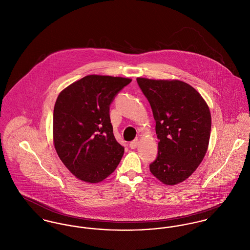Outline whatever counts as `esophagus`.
<instances>
[{"label":"esophagus","mask_w":250,"mask_h":250,"mask_svg":"<svg viewBox=\"0 0 250 250\" xmlns=\"http://www.w3.org/2000/svg\"><path fill=\"white\" fill-rule=\"evenodd\" d=\"M138 146H139V140H138V139H136L134 141L130 142V144H129V146H130V148H132V149H135Z\"/></svg>","instance_id":"obj_1"}]
</instances>
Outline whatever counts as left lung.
I'll return each instance as SVG.
<instances>
[{
	"mask_svg": "<svg viewBox=\"0 0 250 250\" xmlns=\"http://www.w3.org/2000/svg\"><path fill=\"white\" fill-rule=\"evenodd\" d=\"M156 122L158 155L150 172L167 186L187 180L207 153L211 115L201 94L179 80L137 78Z\"/></svg>",
	"mask_w": 250,
	"mask_h": 250,
	"instance_id": "obj_1",
	"label": "left lung"
}]
</instances>
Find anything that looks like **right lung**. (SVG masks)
<instances>
[{"label":"right lung","mask_w":250,"mask_h":250,"mask_svg":"<svg viewBox=\"0 0 250 250\" xmlns=\"http://www.w3.org/2000/svg\"><path fill=\"white\" fill-rule=\"evenodd\" d=\"M128 78L88 75L65 87L53 112L59 158L78 179L95 184L118 167L125 148L113 134L109 106Z\"/></svg>","instance_id":"obj_1"}]
</instances>
